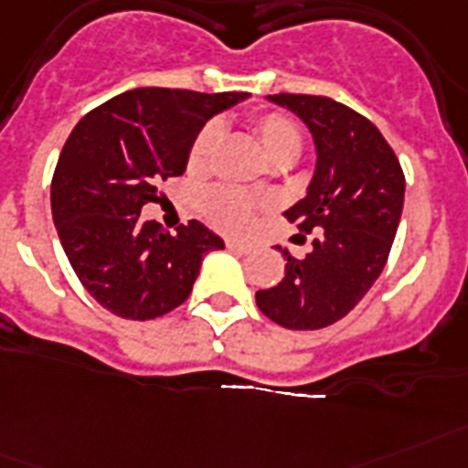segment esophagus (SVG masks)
Instances as JSON below:
<instances>
[{
	"label": "esophagus",
	"mask_w": 468,
	"mask_h": 468,
	"mask_svg": "<svg viewBox=\"0 0 468 468\" xmlns=\"http://www.w3.org/2000/svg\"><path fill=\"white\" fill-rule=\"evenodd\" d=\"M227 249L234 250V253H239V256H249L250 250H253V246H249V243H241V241H234V239H229V241H227Z\"/></svg>",
	"instance_id": "obj_1"
}]
</instances>
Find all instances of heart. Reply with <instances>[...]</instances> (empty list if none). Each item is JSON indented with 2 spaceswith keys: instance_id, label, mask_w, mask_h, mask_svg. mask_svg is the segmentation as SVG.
Segmentation results:
<instances>
[{
  "instance_id": "1",
  "label": "heart",
  "mask_w": 468,
  "mask_h": 468,
  "mask_svg": "<svg viewBox=\"0 0 468 468\" xmlns=\"http://www.w3.org/2000/svg\"><path fill=\"white\" fill-rule=\"evenodd\" d=\"M250 129H253V133H256L272 162H292L303 150V131L284 112H261L256 117H250ZM218 143L219 129L215 123H206L188 145V172H206L210 167ZM200 207H203V215H206L212 227L231 231V234H241V231L250 229L253 219H256V200L250 198L246 191H239V188H210L200 200Z\"/></svg>"
}]
</instances>
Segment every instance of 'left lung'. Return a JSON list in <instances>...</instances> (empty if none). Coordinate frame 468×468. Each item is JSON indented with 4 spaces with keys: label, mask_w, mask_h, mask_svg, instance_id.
Returning a JSON list of instances; mask_svg holds the SVG:
<instances>
[{
    "label": "left lung",
    "mask_w": 468,
    "mask_h": 468,
    "mask_svg": "<svg viewBox=\"0 0 468 468\" xmlns=\"http://www.w3.org/2000/svg\"><path fill=\"white\" fill-rule=\"evenodd\" d=\"M299 114L318 148L308 196L284 212L303 234L320 231L306 258L287 250L277 287L256 292L272 323L289 330H320L345 318L380 277L399 227L404 172L378 126L323 95H272Z\"/></svg>",
    "instance_id": "1"
}]
</instances>
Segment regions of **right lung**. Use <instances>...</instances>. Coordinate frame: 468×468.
Returning <instances> with one entry per match:
<instances>
[{
    "mask_svg": "<svg viewBox=\"0 0 468 468\" xmlns=\"http://www.w3.org/2000/svg\"><path fill=\"white\" fill-rule=\"evenodd\" d=\"M249 92L136 88L76 123L52 176V218L73 272L119 318L153 320L188 299L200 261L225 241L198 219L169 234L141 219L157 184L186 169L188 145L215 112Z\"/></svg>",
    "mask_w": 468,
    "mask_h": 468,
    "instance_id": "obj_1",
    "label": "right lung"
}]
</instances>
